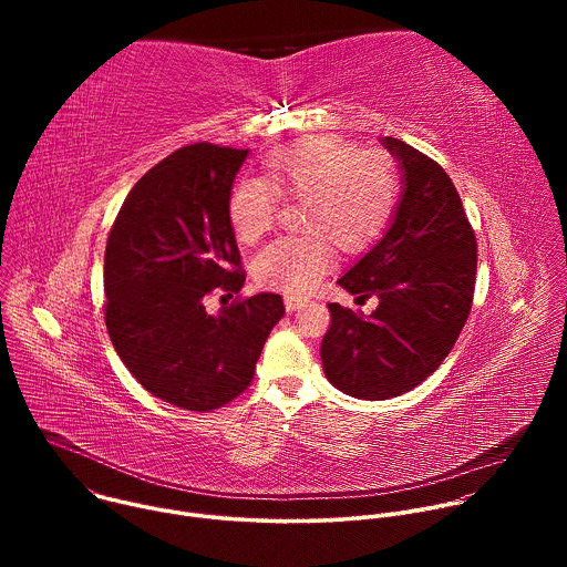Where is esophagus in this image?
I'll use <instances>...</instances> for the list:
<instances>
[{"label": "esophagus", "instance_id": "obj_1", "mask_svg": "<svg viewBox=\"0 0 567 567\" xmlns=\"http://www.w3.org/2000/svg\"><path fill=\"white\" fill-rule=\"evenodd\" d=\"M307 305V298H302V296H293V293H287L285 296V309L287 311H298V309H302Z\"/></svg>", "mask_w": 567, "mask_h": 567}]
</instances>
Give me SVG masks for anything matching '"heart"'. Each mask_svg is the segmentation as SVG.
I'll return each instance as SVG.
<instances>
[{"label":"heart","mask_w":567,"mask_h":567,"mask_svg":"<svg viewBox=\"0 0 567 567\" xmlns=\"http://www.w3.org/2000/svg\"><path fill=\"white\" fill-rule=\"evenodd\" d=\"M269 184L241 179L228 197V219L237 239H260L276 224L278 195L305 202L302 228L309 235L280 237L260 251L256 278L274 289L305 296L334 262L330 241L361 251L388 228L399 197L390 158L361 152L339 136L300 138L267 158Z\"/></svg>","instance_id":"heart-1"}]
</instances>
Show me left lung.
<instances>
[{
    "mask_svg": "<svg viewBox=\"0 0 567 567\" xmlns=\"http://www.w3.org/2000/svg\"><path fill=\"white\" fill-rule=\"evenodd\" d=\"M381 145L396 161L401 195L383 237L339 278L379 305L365 316L330 302L320 343L328 381L368 401L409 392L440 368L468 318L477 267L475 233L444 168L399 138Z\"/></svg>",
    "mask_w": 567,
    "mask_h": 567,
    "instance_id": "1",
    "label": "left lung"
}]
</instances>
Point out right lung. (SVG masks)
<instances>
[{"label":"right lung","instance_id":"obj_1","mask_svg":"<svg viewBox=\"0 0 567 567\" xmlns=\"http://www.w3.org/2000/svg\"><path fill=\"white\" fill-rule=\"evenodd\" d=\"M249 150L195 143L147 171L125 197L105 249V326L134 379L184 411L233 401L254 379L285 313L278 293H256L217 313L213 289L237 293L247 276L228 197Z\"/></svg>","mask_w":567,"mask_h":567}]
</instances>
